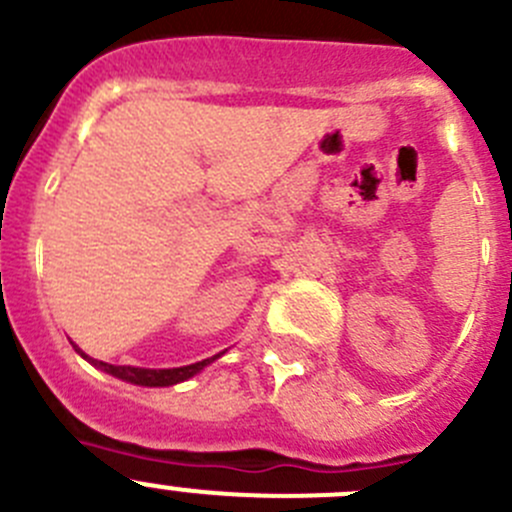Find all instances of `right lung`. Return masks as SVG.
<instances>
[{
  "mask_svg": "<svg viewBox=\"0 0 512 512\" xmlns=\"http://www.w3.org/2000/svg\"><path fill=\"white\" fill-rule=\"evenodd\" d=\"M79 355H84L82 350L77 347ZM87 357V355H84ZM89 362H92L94 367H99V370L109 372V375L119 377V380H127V382H135V385H145V388H167V385H177V382L187 380V377L197 375V372L202 370L205 365H210L212 360H217L215 357H210V360H202V362H195V365H185V367H170V370H147V367H130V365H109V362H102V360H92V357H87Z\"/></svg>",
  "mask_w": 512,
  "mask_h": 512,
  "instance_id": "1",
  "label": "right lung"
}]
</instances>
